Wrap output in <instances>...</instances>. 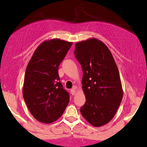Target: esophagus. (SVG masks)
Instances as JSON below:
<instances>
[{"label":"esophagus","mask_w":147,"mask_h":147,"mask_svg":"<svg viewBox=\"0 0 147 147\" xmlns=\"http://www.w3.org/2000/svg\"><path fill=\"white\" fill-rule=\"evenodd\" d=\"M76 87H73V88L71 89V94L73 95V96H74V95H75L76 94Z\"/></svg>","instance_id":"34e87169"}]
</instances>
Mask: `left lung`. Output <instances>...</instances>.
<instances>
[{
  "label": "left lung",
  "mask_w": 147,
  "mask_h": 147,
  "mask_svg": "<svg viewBox=\"0 0 147 147\" xmlns=\"http://www.w3.org/2000/svg\"><path fill=\"white\" fill-rule=\"evenodd\" d=\"M74 55L82 68L86 97L80 111L95 127L104 125L113 119L123 97L116 63L108 48L95 38L77 42Z\"/></svg>",
  "instance_id": "8db88e82"
}]
</instances>
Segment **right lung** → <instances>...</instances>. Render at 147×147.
<instances>
[{
    "label": "right lung",
    "mask_w": 147,
    "mask_h": 147,
    "mask_svg": "<svg viewBox=\"0 0 147 147\" xmlns=\"http://www.w3.org/2000/svg\"><path fill=\"white\" fill-rule=\"evenodd\" d=\"M72 45L59 39L43 42L27 65L23 96L31 114L39 122L55 121L68 105L69 94L60 82L58 69Z\"/></svg>",
    "instance_id": "add662e5"
}]
</instances>
